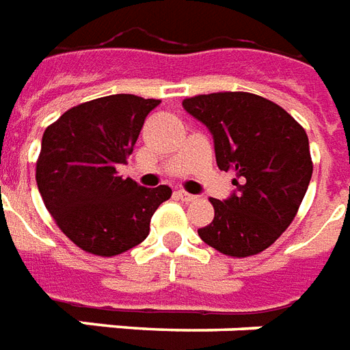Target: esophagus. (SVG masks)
<instances>
[{"mask_svg": "<svg viewBox=\"0 0 350 350\" xmlns=\"http://www.w3.org/2000/svg\"><path fill=\"white\" fill-rule=\"evenodd\" d=\"M176 196H178L181 202H194V200H196V196H194V194H189V193H185V191H176Z\"/></svg>", "mask_w": 350, "mask_h": 350, "instance_id": "1", "label": "esophagus"}]
</instances>
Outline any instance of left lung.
I'll return each instance as SVG.
<instances>
[{
  "instance_id": "8db88e82",
  "label": "left lung",
  "mask_w": 350,
  "mask_h": 350,
  "mask_svg": "<svg viewBox=\"0 0 350 350\" xmlns=\"http://www.w3.org/2000/svg\"><path fill=\"white\" fill-rule=\"evenodd\" d=\"M213 135L220 170L234 172L237 191L211 198L215 218L200 239L229 257L270 247L292 224L312 178L308 137L281 106L253 93L224 92L183 100Z\"/></svg>"
}]
</instances>
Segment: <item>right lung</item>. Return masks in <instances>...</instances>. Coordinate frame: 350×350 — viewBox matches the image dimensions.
Listing matches in <instances>:
<instances>
[{
	"label": "right lung",
	"mask_w": 350,
	"mask_h": 350,
	"mask_svg": "<svg viewBox=\"0 0 350 350\" xmlns=\"http://www.w3.org/2000/svg\"><path fill=\"white\" fill-rule=\"evenodd\" d=\"M161 100L128 93L79 104L45 128L36 183L51 217L80 250L113 257L148 237L150 218L172 189L117 174Z\"/></svg>",
	"instance_id": "right-lung-1"
}]
</instances>
